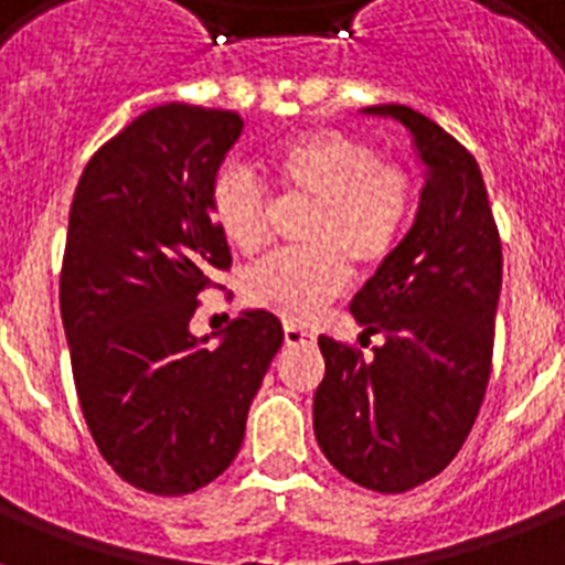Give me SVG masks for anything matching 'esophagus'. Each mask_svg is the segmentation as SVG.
Listing matches in <instances>:
<instances>
[{"instance_id": "obj_1", "label": "esophagus", "mask_w": 565, "mask_h": 565, "mask_svg": "<svg viewBox=\"0 0 565 565\" xmlns=\"http://www.w3.org/2000/svg\"><path fill=\"white\" fill-rule=\"evenodd\" d=\"M284 343L287 345H313L317 343V337L299 326H284Z\"/></svg>"}]
</instances>
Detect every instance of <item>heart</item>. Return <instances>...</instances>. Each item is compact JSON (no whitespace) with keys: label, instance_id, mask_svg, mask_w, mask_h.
<instances>
[{"label":"heart","instance_id":"obj_1","mask_svg":"<svg viewBox=\"0 0 565 565\" xmlns=\"http://www.w3.org/2000/svg\"><path fill=\"white\" fill-rule=\"evenodd\" d=\"M266 172L292 199L313 204L308 252L273 255L246 278L252 305L290 326L317 319L349 287L358 269L384 266L402 243L413 207L411 175L377 161L375 146L334 128H313L284 140L266 154ZM207 211L222 239L243 255L266 243V199L248 175L220 172L207 193Z\"/></svg>","mask_w":565,"mask_h":565}]
</instances>
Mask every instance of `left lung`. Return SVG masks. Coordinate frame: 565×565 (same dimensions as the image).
Returning a JSON list of instances; mask_svg holds the SVG:
<instances>
[{"mask_svg":"<svg viewBox=\"0 0 565 565\" xmlns=\"http://www.w3.org/2000/svg\"><path fill=\"white\" fill-rule=\"evenodd\" d=\"M411 131L425 184L411 231L352 299L372 361L319 337L313 434L349 481L407 492L446 469L481 411L501 292V239L472 154L407 105L363 108Z\"/></svg>","mask_w":565,"mask_h":565,"instance_id":"obj_1","label":"left lung"}]
</instances>
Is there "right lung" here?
Instances as JSON below:
<instances>
[{
    "label": "right lung",
    "instance_id": "add662e5",
    "mask_svg": "<svg viewBox=\"0 0 565 565\" xmlns=\"http://www.w3.org/2000/svg\"><path fill=\"white\" fill-rule=\"evenodd\" d=\"M239 135L234 110L158 105L93 154L70 207L61 319L75 393L110 469L154 495L228 469L284 343L269 310L190 331L199 292L231 266L207 193Z\"/></svg>",
    "mask_w": 565,
    "mask_h": 565
}]
</instances>
